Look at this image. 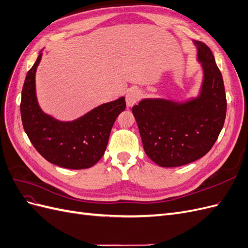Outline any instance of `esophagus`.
Instances as JSON below:
<instances>
[{
	"instance_id": "1",
	"label": "esophagus",
	"mask_w": 248,
	"mask_h": 248,
	"mask_svg": "<svg viewBox=\"0 0 248 248\" xmlns=\"http://www.w3.org/2000/svg\"><path fill=\"white\" fill-rule=\"evenodd\" d=\"M141 97V92L138 89H131L126 93V104L127 107H133Z\"/></svg>"
}]
</instances>
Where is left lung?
I'll return each mask as SVG.
<instances>
[{
	"instance_id": "1",
	"label": "left lung",
	"mask_w": 248,
	"mask_h": 248,
	"mask_svg": "<svg viewBox=\"0 0 248 248\" xmlns=\"http://www.w3.org/2000/svg\"><path fill=\"white\" fill-rule=\"evenodd\" d=\"M193 42L204 71L200 95L185 102L146 98L132 108L146 154L163 168L185 166L205 156L226 119L221 72L211 49L201 41Z\"/></svg>"
}]
</instances>
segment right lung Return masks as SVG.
<instances>
[{"label":"right lung","mask_w":248,"mask_h":248,"mask_svg":"<svg viewBox=\"0 0 248 248\" xmlns=\"http://www.w3.org/2000/svg\"><path fill=\"white\" fill-rule=\"evenodd\" d=\"M41 57L40 51L22 87L24 129L35 149L50 163L71 170L91 168L106 151L112 125L126 108L125 98L103 103L74 121H59L43 112L37 101L35 74Z\"/></svg>","instance_id":"obj_1"}]
</instances>
